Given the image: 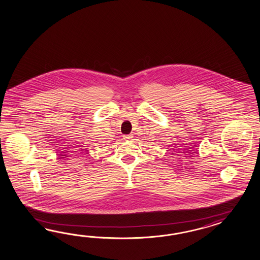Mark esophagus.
I'll return each mask as SVG.
<instances>
[{"mask_svg": "<svg viewBox=\"0 0 260 260\" xmlns=\"http://www.w3.org/2000/svg\"><path fill=\"white\" fill-rule=\"evenodd\" d=\"M123 137H124V139H125V140H129V139L133 138V136H132L131 134H129V135H124Z\"/></svg>", "mask_w": 260, "mask_h": 260, "instance_id": "34e87169", "label": "esophagus"}]
</instances>
